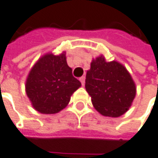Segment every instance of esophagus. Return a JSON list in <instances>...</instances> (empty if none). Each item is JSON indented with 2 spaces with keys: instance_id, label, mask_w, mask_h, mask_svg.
<instances>
[{
  "instance_id": "34e87169",
  "label": "esophagus",
  "mask_w": 158,
  "mask_h": 158,
  "mask_svg": "<svg viewBox=\"0 0 158 158\" xmlns=\"http://www.w3.org/2000/svg\"><path fill=\"white\" fill-rule=\"evenodd\" d=\"M79 80H80V82H81L82 86H84V85H85V77H84V76H82L81 78H79Z\"/></svg>"
}]
</instances>
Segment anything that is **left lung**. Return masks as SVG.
<instances>
[{"label": "left lung", "instance_id": "1", "mask_svg": "<svg viewBox=\"0 0 158 158\" xmlns=\"http://www.w3.org/2000/svg\"><path fill=\"white\" fill-rule=\"evenodd\" d=\"M85 88L93 106L106 117L124 114L136 96V85L130 72L122 63L106 61L103 55L91 61Z\"/></svg>", "mask_w": 158, "mask_h": 158}]
</instances>
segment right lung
Returning <instances> with one entry per match:
<instances>
[{
    "label": "right lung",
    "mask_w": 158,
    "mask_h": 158,
    "mask_svg": "<svg viewBox=\"0 0 158 158\" xmlns=\"http://www.w3.org/2000/svg\"><path fill=\"white\" fill-rule=\"evenodd\" d=\"M67 64L66 52H48L34 64L26 80V93L34 109L44 114H54L68 106L72 94L80 88Z\"/></svg>",
    "instance_id": "obj_1"
}]
</instances>
